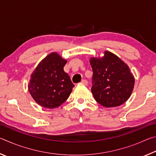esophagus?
Returning <instances> with one entry per match:
<instances>
[{"mask_svg":"<svg viewBox=\"0 0 156 156\" xmlns=\"http://www.w3.org/2000/svg\"><path fill=\"white\" fill-rule=\"evenodd\" d=\"M81 83H82V84H83L84 85H87L88 82H87V80H82V81H81Z\"/></svg>","mask_w":156,"mask_h":156,"instance_id":"obj_1","label":"esophagus"}]
</instances>
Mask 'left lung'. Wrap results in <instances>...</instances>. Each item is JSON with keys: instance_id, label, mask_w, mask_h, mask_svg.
<instances>
[{"instance_id": "8db88e82", "label": "left lung", "mask_w": 156, "mask_h": 156, "mask_svg": "<svg viewBox=\"0 0 156 156\" xmlns=\"http://www.w3.org/2000/svg\"><path fill=\"white\" fill-rule=\"evenodd\" d=\"M90 65L94 73L91 92L95 100L105 107L125 103L135 84L129 66L109 51H105L102 58H91Z\"/></svg>"}]
</instances>
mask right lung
Here are the masks:
<instances>
[{"label": "right lung", "instance_id": "1", "mask_svg": "<svg viewBox=\"0 0 156 156\" xmlns=\"http://www.w3.org/2000/svg\"><path fill=\"white\" fill-rule=\"evenodd\" d=\"M67 62L58 53L52 52L31 73L28 90L39 105L54 109L67 100L74 85L63 69Z\"/></svg>", "mask_w": 156, "mask_h": 156}]
</instances>
